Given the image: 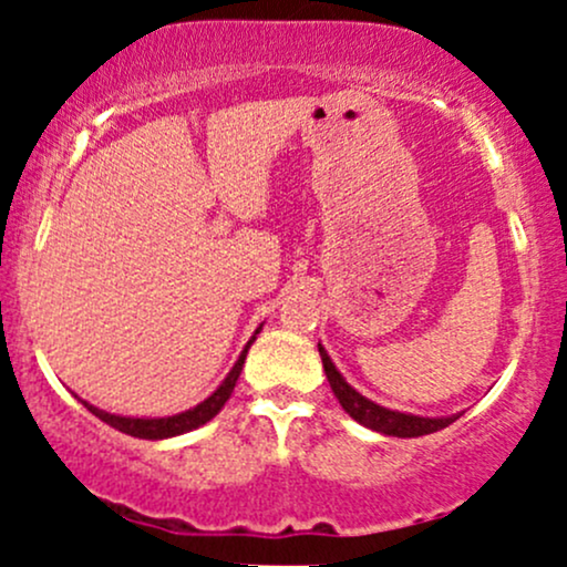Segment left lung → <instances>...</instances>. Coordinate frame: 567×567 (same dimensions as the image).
<instances>
[{
    "mask_svg": "<svg viewBox=\"0 0 567 567\" xmlns=\"http://www.w3.org/2000/svg\"><path fill=\"white\" fill-rule=\"evenodd\" d=\"M317 347H320L324 375H328L330 389H333V394L338 396V402H341V408L347 410V413L357 421V424L373 429V432L389 434V437H421V434L440 432V429L451 426L455 419H461V413L437 415V419H426V415L400 413V410L383 408V405H379V402H373V400H368V396H362L354 386H349L347 379H343V375L338 373V368L333 365V360H330L328 351H324L322 343H317Z\"/></svg>",
    "mask_w": 567,
    "mask_h": 567,
    "instance_id": "left-lung-1",
    "label": "left lung"
}]
</instances>
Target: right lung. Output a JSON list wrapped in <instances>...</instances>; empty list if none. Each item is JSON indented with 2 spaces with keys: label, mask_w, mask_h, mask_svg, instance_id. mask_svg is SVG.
<instances>
[{
  "label": "right lung",
  "mask_w": 567,
  "mask_h": 567,
  "mask_svg": "<svg viewBox=\"0 0 567 567\" xmlns=\"http://www.w3.org/2000/svg\"><path fill=\"white\" fill-rule=\"evenodd\" d=\"M261 333V328L252 333L250 341H247V347L243 349V354H239V360L234 362V368L229 370V375H226L224 381H220V386L213 392L207 400H202L197 408H188L184 413H175V415H165V419H133V415H116V413H106V410L90 405V402L80 400L84 408L90 410V413L97 415V419L103 421V424L120 429V432L130 434V437H141V440H167V437H178V434H186L192 432V429H199L202 424H207L210 419H216L220 413V408L226 405V400H229L234 386H237V379L239 373H243V365H245V357H247V349L252 347V341H256V336Z\"/></svg>",
  "instance_id": "1"
}]
</instances>
